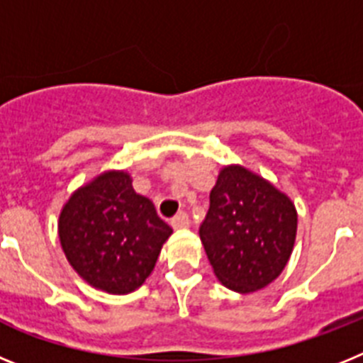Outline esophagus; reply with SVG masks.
<instances>
[{
	"label": "esophagus",
	"instance_id": "1",
	"mask_svg": "<svg viewBox=\"0 0 363 363\" xmlns=\"http://www.w3.org/2000/svg\"><path fill=\"white\" fill-rule=\"evenodd\" d=\"M190 225V217L186 212H179L177 216L172 219V226L173 228H186V226Z\"/></svg>",
	"mask_w": 363,
	"mask_h": 363
}]
</instances>
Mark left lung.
I'll use <instances>...</instances> for the list:
<instances>
[{
	"label": "left lung",
	"instance_id": "obj_1",
	"mask_svg": "<svg viewBox=\"0 0 363 363\" xmlns=\"http://www.w3.org/2000/svg\"><path fill=\"white\" fill-rule=\"evenodd\" d=\"M296 228V208L285 194L241 166H228L210 191L199 235L217 279L248 294L283 272Z\"/></svg>",
	"mask_w": 363,
	"mask_h": 363
}]
</instances>
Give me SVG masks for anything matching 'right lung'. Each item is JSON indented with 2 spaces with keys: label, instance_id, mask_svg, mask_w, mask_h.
<instances>
[{
  "label": "right lung",
  "instance_id": "obj_1",
  "mask_svg": "<svg viewBox=\"0 0 363 363\" xmlns=\"http://www.w3.org/2000/svg\"><path fill=\"white\" fill-rule=\"evenodd\" d=\"M69 263L89 285L128 294L146 281L172 226L124 172H107L71 195L58 223Z\"/></svg>",
  "mask_w": 363,
  "mask_h": 363
}]
</instances>
